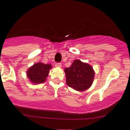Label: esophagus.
Returning a JSON list of instances; mask_svg holds the SVG:
<instances>
[{
    "label": "esophagus",
    "mask_w": 130,
    "mask_h": 130,
    "mask_svg": "<svg viewBox=\"0 0 130 130\" xmlns=\"http://www.w3.org/2000/svg\"><path fill=\"white\" fill-rule=\"evenodd\" d=\"M55 67H61V63H57L55 64Z\"/></svg>",
    "instance_id": "1"
}]
</instances>
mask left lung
Masks as SVG:
<instances>
[{"label": "left lung", "mask_w": 130, "mask_h": 130, "mask_svg": "<svg viewBox=\"0 0 130 130\" xmlns=\"http://www.w3.org/2000/svg\"><path fill=\"white\" fill-rule=\"evenodd\" d=\"M66 83L69 87L79 92L90 88L94 78V71L88 63L75 59L69 67L65 69Z\"/></svg>", "instance_id": "left-lung-1"}]
</instances>
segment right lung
<instances>
[{
  "label": "right lung",
  "instance_id": "1",
  "mask_svg": "<svg viewBox=\"0 0 130 130\" xmlns=\"http://www.w3.org/2000/svg\"><path fill=\"white\" fill-rule=\"evenodd\" d=\"M51 69H52L51 64H44L42 62H38L34 64L27 69L26 72L27 77L33 84L44 83L46 80Z\"/></svg>",
  "mask_w": 130,
  "mask_h": 130
}]
</instances>
